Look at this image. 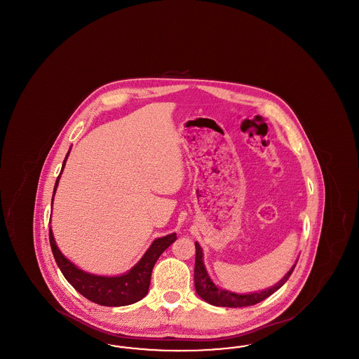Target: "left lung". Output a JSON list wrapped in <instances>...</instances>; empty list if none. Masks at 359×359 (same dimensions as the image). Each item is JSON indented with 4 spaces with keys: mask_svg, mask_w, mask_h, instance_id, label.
<instances>
[{
    "mask_svg": "<svg viewBox=\"0 0 359 359\" xmlns=\"http://www.w3.org/2000/svg\"><path fill=\"white\" fill-rule=\"evenodd\" d=\"M196 256H195V271H194V278H195V290L196 293L212 306L217 307H249L255 306L257 303L265 300L269 297L276 290H280L287 280L290 278V274L293 272L294 265L290 269V272L285 274L277 284L266 290L253 292V293H234L230 290H221L218 288L210 278V276L205 271V262H203V250L198 242H195Z\"/></svg>",
    "mask_w": 359,
    "mask_h": 359,
    "instance_id": "left-lung-1",
    "label": "left lung"
}]
</instances>
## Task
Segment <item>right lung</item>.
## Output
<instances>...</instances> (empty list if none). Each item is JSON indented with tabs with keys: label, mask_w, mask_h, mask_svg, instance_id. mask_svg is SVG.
<instances>
[{
	"label": "right lung",
	"mask_w": 359,
	"mask_h": 359,
	"mask_svg": "<svg viewBox=\"0 0 359 359\" xmlns=\"http://www.w3.org/2000/svg\"><path fill=\"white\" fill-rule=\"evenodd\" d=\"M69 154H66V158L62 165V171L66 165ZM60 173L56 179L55 188H53V196L56 192V188L59 184ZM52 196V202H53ZM176 241V234L172 233L170 236L156 238L149 249L145 252L142 258L137 262L136 265L125 274L121 276H97V274L87 273L85 271L79 269L72 264L69 259L62 255L59 250L56 241L53 238L51 227H50V243H51L52 253L55 257V261L62 271L63 276L69 284L78 290L81 294H83L86 299H88L93 303H97L100 306L106 307H121V306H129L133 304L142 297L147 296L149 284H151V276L156 261L161 253Z\"/></svg>",
	"instance_id": "obj_1"
}]
</instances>
